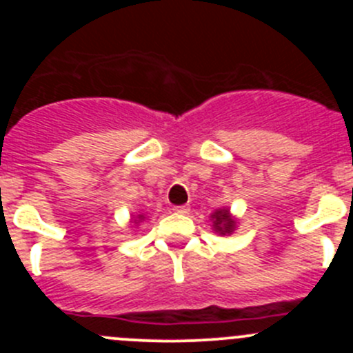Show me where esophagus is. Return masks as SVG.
<instances>
[{
	"instance_id": "34e87169",
	"label": "esophagus",
	"mask_w": 353,
	"mask_h": 353,
	"mask_svg": "<svg viewBox=\"0 0 353 353\" xmlns=\"http://www.w3.org/2000/svg\"><path fill=\"white\" fill-rule=\"evenodd\" d=\"M174 212H176L177 215H188V213H190V206H174Z\"/></svg>"
}]
</instances>
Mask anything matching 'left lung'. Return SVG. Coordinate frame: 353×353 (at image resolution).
<instances>
[{"label":"left lung","instance_id":"8db88e82","mask_svg":"<svg viewBox=\"0 0 353 353\" xmlns=\"http://www.w3.org/2000/svg\"><path fill=\"white\" fill-rule=\"evenodd\" d=\"M212 222H213V230L220 236H229L236 230V220L232 219L230 215L229 208H220L216 210L215 213L212 215Z\"/></svg>","mask_w":353,"mask_h":353}]
</instances>
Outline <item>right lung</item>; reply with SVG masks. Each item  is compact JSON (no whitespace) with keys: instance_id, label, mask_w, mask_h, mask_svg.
I'll use <instances>...</instances> for the list:
<instances>
[{"instance_id":"obj_1","label":"right lung","mask_w":353,"mask_h":353,"mask_svg":"<svg viewBox=\"0 0 353 353\" xmlns=\"http://www.w3.org/2000/svg\"><path fill=\"white\" fill-rule=\"evenodd\" d=\"M137 219H138V222H141V220H143V219H145V215H138V216H137ZM134 223H137V222H134Z\"/></svg>"}]
</instances>
